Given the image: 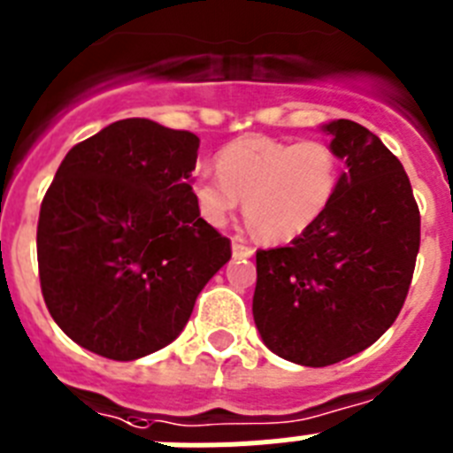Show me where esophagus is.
I'll return each instance as SVG.
<instances>
[{"label": "esophagus", "mask_w": 453, "mask_h": 453, "mask_svg": "<svg viewBox=\"0 0 453 453\" xmlns=\"http://www.w3.org/2000/svg\"><path fill=\"white\" fill-rule=\"evenodd\" d=\"M231 250H234L235 258H250V256H254V250H251L250 245H245V242L238 238H234V242H231Z\"/></svg>", "instance_id": "esophagus-1"}]
</instances>
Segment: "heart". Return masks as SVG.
Returning a JSON list of instances; mask_svg holds the SVG:
<instances>
[{"instance_id":"heart-1","label":"heart","mask_w":453,"mask_h":453,"mask_svg":"<svg viewBox=\"0 0 453 453\" xmlns=\"http://www.w3.org/2000/svg\"><path fill=\"white\" fill-rule=\"evenodd\" d=\"M218 172L199 170L190 181L197 213L211 226L229 222L240 199L245 215L270 242L306 234L334 203L342 163L324 140L250 134L218 151Z\"/></svg>"}]
</instances>
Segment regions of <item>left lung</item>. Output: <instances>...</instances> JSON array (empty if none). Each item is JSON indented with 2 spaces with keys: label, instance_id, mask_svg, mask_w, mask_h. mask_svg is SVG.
Returning a JSON list of instances; mask_svg holds the SVG:
<instances>
[{
  "label": "left lung",
  "instance_id": "obj_1",
  "mask_svg": "<svg viewBox=\"0 0 453 453\" xmlns=\"http://www.w3.org/2000/svg\"><path fill=\"white\" fill-rule=\"evenodd\" d=\"M345 161L329 211L288 247L256 251L254 322L286 361L334 365L397 319L419 251V208L399 158L351 119L322 127Z\"/></svg>",
  "mask_w": 453,
  "mask_h": 453
}]
</instances>
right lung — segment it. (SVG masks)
<instances>
[{"label":"right lung","instance_id":"1","mask_svg":"<svg viewBox=\"0 0 453 453\" xmlns=\"http://www.w3.org/2000/svg\"><path fill=\"white\" fill-rule=\"evenodd\" d=\"M199 138L145 118L72 147L38 219L40 288L83 349L135 361L170 345L202 288L231 258L190 181Z\"/></svg>","mask_w":453,"mask_h":453}]
</instances>
